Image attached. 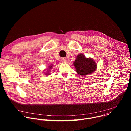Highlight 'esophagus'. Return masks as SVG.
<instances>
[{"instance_id":"esophagus-1","label":"esophagus","mask_w":131,"mask_h":131,"mask_svg":"<svg viewBox=\"0 0 131 131\" xmlns=\"http://www.w3.org/2000/svg\"><path fill=\"white\" fill-rule=\"evenodd\" d=\"M61 62H63V63H66V61H67V59H66V58H61Z\"/></svg>"}]
</instances>
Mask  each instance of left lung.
I'll return each instance as SVG.
<instances>
[{"instance_id":"obj_1","label":"left lung","mask_w":131,"mask_h":131,"mask_svg":"<svg viewBox=\"0 0 131 131\" xmlns=\"http://www.w3.org/2000/svg\"><path fill=\"white\" fill-rule=\"evenodd\" d=\"M77 72L81 76L90 74L95 71L97 65L91 58H87L82 54L78 55L74 62Z\"/></svg>"}]
</instances>
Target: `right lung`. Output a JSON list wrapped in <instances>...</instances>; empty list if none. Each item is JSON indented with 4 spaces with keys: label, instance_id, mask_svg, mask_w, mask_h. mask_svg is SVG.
Segmentation results:
<instances>
[{
    "label": "right lung",
    "instance_id": "add662e5",
    "mask_svg": "<svg viewBox=\"0 0 131 131\" xmlns=\"http://www.w3.org/2000/svg\"><path fill=\"white\" fill-rule=\"evenodd\" d=\"M52 66H50V67H49V68H50H50H51L52 67ZM48 71H49V70H48ZM46 75H49V73H47Z\"/></svg>",
    "mask_w": 131,
    "mask_h": 131
}]
</instances>
